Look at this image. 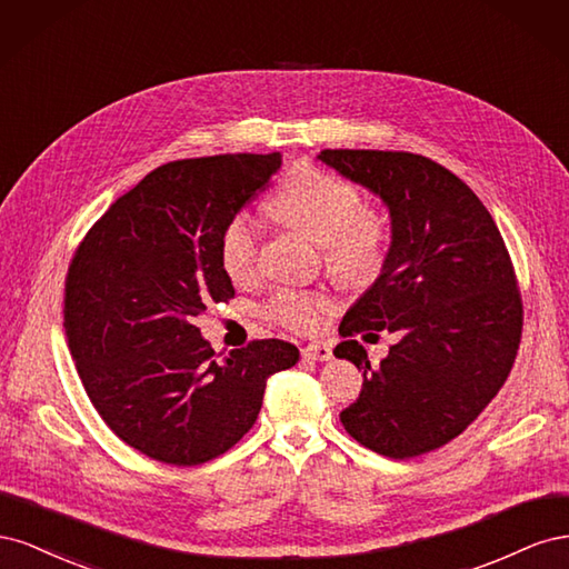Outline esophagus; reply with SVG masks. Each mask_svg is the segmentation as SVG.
<instances>
[{
  "mask_svg": "<svg viewBox=\"0 0 569 569\" xmlns=\"http://www.w3.org/2000/svg\"><path fill=\"white\" fill-rule=\"evenodd\" d=\"M301 353H303V358H308V360H330L332 358V349L327 347V343H322V341H313V343H308V347H303L301 349Z\"/></svg>",
  "mask_w": 569,
  "mask_h": 569,
  "instance_id": "esophagus-1",
  "label": "esophagus"
}]
</instances>
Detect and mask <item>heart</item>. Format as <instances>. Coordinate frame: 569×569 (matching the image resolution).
Segmentation results:
<instances>
[{
  "mask_svg": "<svg viewBox=\"0 0 569 569\" xmlns=\"http://www.w3.org/2000/svg\"><path fill=\"white\" fill-rule=\"evenodd\" d=\"M270 211L287 228L322 247L325 263L335 278L349 284H368L387 266L391 228L385 213L363 206L360 189L347 178L320 168H297ZM220 266L234 284H251L258 274V237L247 216H234L220 234ZM330 311L322 291L280 289L268 299L263 313L287 330L311 332Z\"/></svg>",
  "mask_w": 569,
  "mask_h": 569,
  "instance_id": "1",
  "label": "heart"
}]
</instances>
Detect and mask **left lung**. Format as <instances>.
Segmentation results:
<instances>
[{"label":"left lung","mask_w":569,"mask_h":569,"mask_svg":"<svg viewBox=\"0 0 569 569\" xmlns=\"http://www.w3.org/2000/svg\"><path fill=\"white\" fill-rule=\"evenodd\" d=\"M318 159L380 197L391 249L380 278L339 325L335 356L363 370L341 425L366 449L406 460L456 439L508 380L522 337V299L487 206L451 170L408 151L322 149ZM385 329L380 367L352 337Z\"/></svg>","instance_id":"left-lung-1"}]
</instances>
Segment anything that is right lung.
<instances>
[{"mask_svg": "<svg viewBox=\"0 0 569 569\" xmlns=\"http://www.w3.org/2000/svg\"><path fill=\"white\" fill-rule=\"evenodd\" d=\"M282 166L280 151L159 166L84 234L66 274L63 330L92 406L140 453L168 465L218 458L253 427L270 375L299 349L253 339L218 358L194 325L234 297L222 228Z\"/></svg>", "mask_w": 569, "mask_h": 569, "instance_id": "1", "label": "right lung"}]
</instances>
